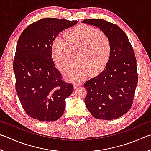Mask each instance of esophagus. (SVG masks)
<instances>
[{
    "mask_svg": "<svg viewBox=\"0 0 151 151\" xmlns=\"http://www.w3.org/2000/svg\"><path fill=\"white\" fill-rule=\"evenodd\" d=\"M82 85V83H75L73 84V86H74V88L76 89L78 87H79V86Z\"/></svg>",
    "mask_w": 151,
    "mask_h": 151,
    "instance_id": "34e87169",
    "label": "esophagus"
}]
</instances>
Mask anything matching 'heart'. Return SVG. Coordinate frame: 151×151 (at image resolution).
<instances>
[{
  "instance_id": "1",
  "label": "heart",
  "mask_w": 151,
  "mask_h": 151,
  "mask_svg": "<svg viewBox=\"0 0 151 151\" xmlns=\"http://www.w3.org/2000/svg\"><path fill=\"white\" fill-rule=\"evenodd\" d=\"M65 40L56 37L51 45V53L56 66L64 70L72 62L71 51L78 50L77 62L64 72L68 80L80 81L91 72L101 73L111 57V45L109 38L91 26L80 24L66 31Z\"/></svg>"
}]
</instances>
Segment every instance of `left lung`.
Masks as SVG:
<instances>
[{"label":"left lung","mask_w":151,"mask_h":151,"mask_svg":"<svg viewBox=\"0 0 151 151\" xmlns=\"http://www.w3.org/2000/svg\"><path fill=\"white\" fill-rule=\"evenodd\" d=\"M83 23L100 29L111 45L104 69L84 84L86 106L94 118L112 120L131 108L138 83L137 60L128 37L117 25L103 19H86Z\"/></svg>","instance_id":"1"}]
</instances>
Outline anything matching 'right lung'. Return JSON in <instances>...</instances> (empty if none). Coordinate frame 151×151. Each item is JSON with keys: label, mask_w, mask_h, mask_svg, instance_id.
<instances>
[{"label": "right lung", "mask_w": 151, "mask_h": 151, "mask_svg": "<svg viewBox=\"0 0 151 151\" xmlns=\"http://www.w3.org/2000/svg\"><path fill=\"white\" fill-rule=\"evenodd\" d=\"M55 18L30 24L18 40L13 62L16 91L29 116L40 121H55L65 112V99L72 84L63 81L53 62L51 45L57 36L77 23Z\"/></svg>", "instance_id": "obj_1"}]
</instances>
